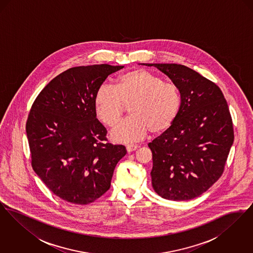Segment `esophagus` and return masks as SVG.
I'll use <instances>...</instances> for the list:
<instances>
[{
	"label": "esophagus",
	"instance_id": "1",
	"mask_svg": "<svg viewBox=\"0 0 253 253\" xmlns=\"http://www.w3.org/2000/svg\"><path fill=\"white\" fill-rule=\"evenodd\" d=\"M136 149H137V145L129 144L127 145V147H126V150H127L128 153L133 152V151H135Z\"/></svg>",
	"mask_w": 253,
	"mask_h": 253
}]
</instances>
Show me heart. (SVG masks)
Here are the masks:
<instances>
[{
    "label": "heart",
    "mask_w": 253,
    "mask_h": 253,
    "mask_svg": "<svg viewBox=\"0 0 253 253\" xmlns=\"http://www.w3.org/2000/svg\"><path fill=\"white\" fill-rule=\"evenodd\" d=\"M97 118L108 127H115L129 106L131 117L111 133L121 142H132L147 132L160 134L176 121L182 105L179 87L153 73L135 69L121 75L115 87L101 84L95 95Z\"/></svg>",
    "instance_id": "obj_1"
}]
</instances>
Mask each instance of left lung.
<instances>
[{"label":"left lung","instance_id":"1","mask_svg":"<svg viewBox=\"0 0 253 253\" xmlns=\"http://www.w3.org/2000/svg\"><path fill=\"white\" fill-rule=\"evenodd\" d=\"M144 65L167 75L182 95L176 121L149 143L153 188L169 200L193 199L207 192L224 172L234 140L227 100L214 83L185 65Z\"/></svg>","mask_w":253,"mask_h":253}]
</instances>
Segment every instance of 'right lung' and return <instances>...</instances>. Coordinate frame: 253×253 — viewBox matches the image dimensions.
Wrapping results in <instances>:
<instances>
[{"label": "right lung", "mask_w": 253, "mask_h": 253, "mask_svg": "<svg viewBox=\"0 0 253 253\" xmlns=\"http://www.w3.org/2000/svg\"><path fill=\"white\" fill-rule=\"evenodd\" d=\"M123 66L95 64L60 73L38 95L26 121L31 165L49 190L77 205L95 202L110 189L123 145L109 143L96 119L95 95Z\"/></svg>", "instance_id": "1"}]
</instances>
